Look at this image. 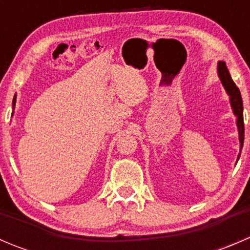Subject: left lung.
I'll use <instances>...</instances> for the list:
<instances>
[{"label": "left lung", "mask_w": 250, "mask_h": 250, "mask_svg": "<svg viewBox=\"0 0 250 250\" xmlns=\"http://www.w3.org/2000/svg\"><path fill=\"white\" fill-rule=\"evenodd\" d=\"M219 77H220L221 83L225 87L226 92L230 95L231 106H232L234 115L237 116V127H238L239 133V143H241V148L243 146L244 141V122H243V103H242V97L239 89L237 88L236 83L233 82L230 76L226 64L224 62H220L218 64Z\"/></svg>", "instance_id": "8db88e82"}]
</instances>
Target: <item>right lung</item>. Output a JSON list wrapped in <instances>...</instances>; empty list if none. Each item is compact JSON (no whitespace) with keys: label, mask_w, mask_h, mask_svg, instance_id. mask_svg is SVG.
Instances as JSON below:
<instances>
[{"label":"right lung","mask_w":250,"mask_h":250,"mask_svg":"<svg viewBox=\"0 0 250 250\" xmlns=\"http://www.w3.org/2000/svg\"><path fill=\"white\" fill-rule=\"evenodd\" d=\"M14 105H16V97H14V99H13V107H14Z\"/></svg>","instance_id":"1"}]
</instances>
